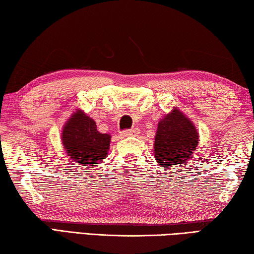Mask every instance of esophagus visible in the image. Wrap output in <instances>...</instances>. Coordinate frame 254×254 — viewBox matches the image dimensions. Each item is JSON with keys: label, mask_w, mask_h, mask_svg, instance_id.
Listing matches in <instances>:
<instances>
[{"label": "esophagus", "mask_w": 254, "mask_h": 254, "mask_svg": "<svg viewBox=\"0 0 254 254\" xmlns=\"http://www.w3.org/2000/svg\"><path fill=\"white\" fill-rule=\"evenodd\" d=\"M137 134V130L135 129H127V130H124L122 131V136L123 137H129V136H134Z\"/></svg>", "instance_id": "obj_1"}]
</instances>
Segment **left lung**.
<instances>
[{
  "instance_id": "obj_1",
  "label": "left lung",
  "mask_w": 254,
  "mask_h": 254,
  "mask_svg": "<svg viewBox=\"0 0 254 254\" xmlns=\"http://www.w3.org/2000/svg\"><path fill=\"white\" fill-rule=\"evenodd\" d=\"M197 144L196 128L181 110L175 109L158 123L154 144L155 158L161 166H182Z\"/></svg>"
}]
</instances>
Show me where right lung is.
Here are the masks:
<instances>
[{
  "mask_svg": "<svg viewBox=\"0 0 254 254\" xmlns=\"http://www.w3.org/2000/svg\"><path fill=\"white\" fill-rule=\"evenodd\" d=\"M62 144L75 163L93 166L106 158L110 136L98 131L95 120L82 111H77L62 130Z\"/></svg>",
  "mask_w": 254,
  "mask_h": 254,
  "instance_id": "obj_1",
  "label": "right lung"
}]
</instances>
